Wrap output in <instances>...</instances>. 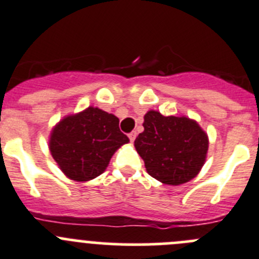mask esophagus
I'll return each mask as SVG.
<instances>
[{
  "mask_svg": "<svg viewBox=\"0 0 259 259\" xmlns=\"http://www.w3.org/2000/svg\"><path fill=\"white\" fill-rule=\"evenodd\" d=\"M127 137H129L130 142H132V143H133V142L135 141V138H137V133H135V132H132V133H130L129 135H127Z\"/></svg>",
  "mask_w": 259,
  "mask_h": 259,
  "instance_id": "1",
  "label": "esophagus"
}]
</instances>
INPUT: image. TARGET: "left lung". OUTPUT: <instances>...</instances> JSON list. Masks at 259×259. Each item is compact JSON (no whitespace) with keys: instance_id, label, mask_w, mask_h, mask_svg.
Wrapping results in <instances>:
<instances>
[{"instance_id":"left-lung-1","label":"left lung","mask_w":259,"mask_h":259,"mask_svg":"<svg viewBox=\"0 0 259 259\" xmlns=\"http://www.w3.org/2000/svg\"><path fill=\"white\" fill-rule=\"evenodd\" d=\"M134 147L152 178L166 185L185 184L199 174L208 152V135L187 116L149 110Z\"/></svg>"}]
</instances>
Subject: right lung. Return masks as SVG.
Returning a JSON list of instances; mask_svg holds the SVG:
<instances>
[{"label":"right lung","mask_w":259,"mask_h":259,"mask_svg":"<svg viewBox=\"0 0 259 259\" xmlns=\"http://www.w3.org/2000/svg\"><path fill=\"white\" fill-rule=\"evenodd\" d=\"M126 143L129 138L118 129V118L89 106L52 127L48 148L67 179L85 183L105 172L113 153Z\"/></svg>","instance_id":"1"}]
</instances>
